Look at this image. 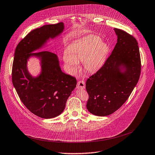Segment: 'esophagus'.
Segmentation results:
<instances>
[{"label":"esophagus","mask_w":155,"mask_h":155,"mask_svg":"<svg viewBox=\"0 0 155 155\" xmlns=\"http://www.w3.org/2000/svg\"><path fill=\"white\" fill-rule=\"evenodd\" d=\"M77 87L80 89H84L86 87V83L84 81H79L78 82Z\"/></svg>","instance_id":"34e87169"}]
</instances>
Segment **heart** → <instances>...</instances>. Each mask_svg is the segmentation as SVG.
Listing matches in <instances>:
<instances>
[{
  "label": "heart",
  "mask_w": 155,
  "mask_h": 155,
  "mask_svg": "<svg viewBox=\"0 0 155 155\" xmlns=\"http://www.w3.org/2000/svg\"><path fill=\"white\" fill-rule=\"evenodd\" d=\"M109 53V46L96 36L81 39L71 45L64 55V61L71 74L76 72L79 62L89 73L97 71L104 63Z\"/></svg>",
  "instance_id": "1"
}]
</instances>
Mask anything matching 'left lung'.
<instances>
[{
    "label": "left lung",
    "mask_w": 155,
    "mask_h": 155,
    "mask_svg": "<svg viewBox=\"0 0 155 155\" xmlns=\"http://www.w3.org/2000/svg\"><path fill=\"white\" fill-rule=\"evenodd\" d=\"M117 43L103 66L87 80V109L93 115H109L126 102L139 80L141 59L138 42L127 32L114 28ZM126 71L121 72V68Z\"/></svg>",
    "instance_id": "8db88e82"
}]
</instances>
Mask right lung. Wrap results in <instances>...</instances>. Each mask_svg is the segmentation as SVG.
Wrapping results in <instances>:
<instances>
[{"instance_id": "add662e5", "label": "right lung", "mask_w": 155, "mask_h": 155, "mask_svg": "<svg viewBox=\"0 0 155 155\" xmlns=\"http://www.w3.org/2000/svg\"><path fill=\"white\" fill-rule=\"evenodd\" d=\"M63 29L62 22L34 29L19 42L15 51L12 71L13 85L26 107L43 118H54L63 112L77 81L62 72L56 54L48 51L30 53L39 49L48 39L56 37ZM31 55L42 59V73L37 78H33L27 71V59Z\"/></svg>"}]
</instances>
